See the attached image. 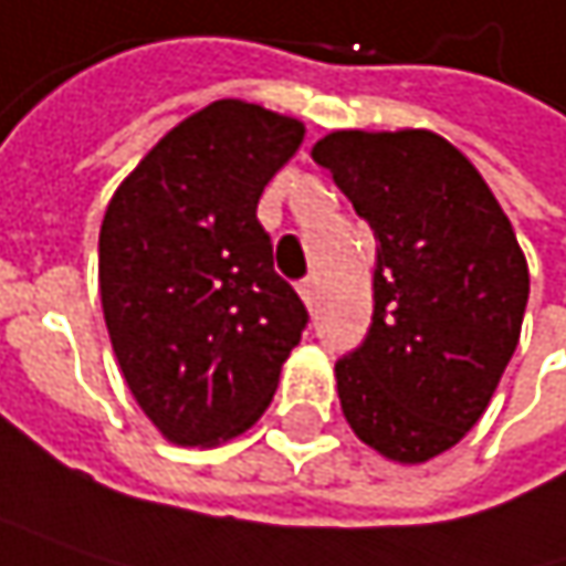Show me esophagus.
Listing matches in <instances>:
<instances>
[{
  "label": "esophagus",
  "instance_id": "obj_1",
  "mask_svg": "<svg viewBox=\"0 0 566 566\" xmlns=\"http://www.w3.org/2000/svg\"><path fill=\"white\" fill-rule=\"evenodd\" d=\"M300 296H303V303L308 308L318 303V280L315 276H305L303 283H300Z\"/></svg>",
  "mask_w": 566,
  "mask_h": 566
}]
</instances>
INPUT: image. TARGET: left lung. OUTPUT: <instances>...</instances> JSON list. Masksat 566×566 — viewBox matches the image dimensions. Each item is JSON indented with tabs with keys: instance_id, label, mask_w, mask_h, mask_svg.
I'll return each instance as SVG.
<instances>
[{
	"instance_id": "1",
	"label": "left lung",
	"mask_w": 566,
	"mask_h": 566,
	"mask_svg": "<svg viewBox=\"0 0 566 566\" xmlns=\"http://www.w3.org/2000/svg\"><path fill=\"white\" fill-rule=\"evenodd\" d=\"M377 238L367 338L335 364L354 434L399 464L454 448L518 344L528 266L496 196L431 132H335L312 147Z\"/></svg>"
}]
</instances>
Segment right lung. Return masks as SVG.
Returning <instances> with one entry per match:
<instances>
[{
  "instance_id": "right-lung-1",
  "label": "right lung",
  "mask_w": 566,
  "mask_h": 566,
  "mask_svg": "<svg viewBox=\"0 0 566 566\" xmlns=\"http://www.w3.org/2000/svg\"><path fill=\"white\" fill-rule=\"evenodd\" d=\"M303 135L261 105L212 102L160 138L105 209L108 338L144 416L177 444L258 422L308 325L258 222L263 186Z\"/></svg>"
}]
</instances>
